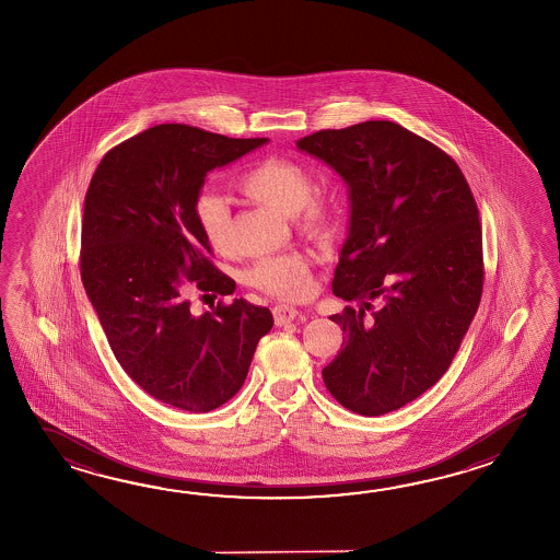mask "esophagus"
Returning a JSON list of instances; mask_svg holds the SVG:
<instances>
[{"mask_svg":"<svg viewBox=\"0 0 560 560\" xmlns=\"http://www.w3.org/2000/svg\"><path fill=\"white\" fill-rule=\"evenodd\" d=\"M298 316H300V312L294 306H288V304L275 306V320L278 326H284L288 322L296 320Z\"/></svg>","mask_w":560,"mask_h":560,"instance_id":"1","label":"esophagus"}]
</instances>
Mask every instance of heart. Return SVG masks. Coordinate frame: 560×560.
Wrapping results in <instances>:
<instances>
[{
	"mask_svg": "<svg viewBox=\"0 0 560 560\" xmlns=\"http://www.w3.org/2000/svg\"><path fill=\"white\" fill-rule=\"evenodd\" d=\"M238 186L252 200L266 203L282 214H294L298 230L304 236L318 242L332 238L336 208L328 198L312 194V178L296 162L282 158L260 160L240 174ZM194 218L210 246L215 250L226 248L232 215L220 194L200 191L194 200ZM248 280L264 292L285 300H300L312 288L308 260L302 254L262 258L252 266Z\"/></svg>",
	"mask_w": 560,
	"mask_h": 560,
	"instance_id": "obj_1",
	"label": "heart"
}]
</instances>
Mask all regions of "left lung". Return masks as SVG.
I'll return each instance as SVG.
<instances>
[{"label": "left lung", "instance_id": "1", "mask_svg": "<svg viewBox=\"0 0 560 560\" xmlns=\"http://www.w3.org/2000/svg\"><path fill=\"white\" fill-rule=\"evenodd\" d=\"M296 145L348 186L332 292L362 300L330 316L345 342L322 378L348 410L381 417L441 381L475 318L485 280L475 196L451 155L386 119L314 131ZM370 299L382 300L378 310Z\"/></svg>", "mask_w": 560, "mask_h": 560}]
</instances>
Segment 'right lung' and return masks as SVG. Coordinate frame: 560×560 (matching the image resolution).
Returning a JSON list of instances; mask_svg holds the SVG:
<instances>
[{
    "instance_id": "obj_1",
    "label": "right lung",
    "mask_w": 560,
    "mask_h": 560,
    "mask_svg": "<svg viewBox=\"0 0 560 560\" xmlns=\"http://www.w3.org/2000/svg\"><path fill=\"white\" fill-rule=\"evenodd\" d=\"M268 138L160 124L112 148L85 194L80 270L119 366L155 400L210 412L238 393L272 312L244 298L191 314L188 290L228 296L194 200L210 170Z\"/></svg>"
}]
</instances>
